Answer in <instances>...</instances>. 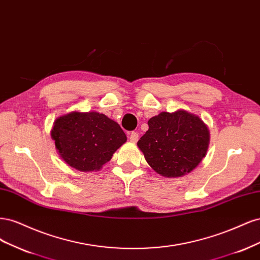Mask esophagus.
Masks as SVG:
<instances>
[{"mask_svg": "<svg viewBox=\"0 0 260 260\" xmlns=\"http://www.w3.org/2000/svg\"><path fill=\"white\" fill-rule=\"evenodd\" d=\"M129 139H130L131 142H133V143L138 142V140H139V133H138V132H131L130 135H129Z\"/></svg>", "mask_w": 260, "mask_h": 260, "instance_id": "obj_1", "label": "esophagus"}]
</instances>
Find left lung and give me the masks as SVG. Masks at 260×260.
I'll return each mask as SVG.
<instances>
[{
	"instance_id": "left-lung-1",
	"label": "left lung",
	"mask_w": 260,
	"mask_h": 260,
	"mask_svg": "<svg viewBox=\"0 0 260 260\" xmlns=\"http://www.w3.org/2000/svg\"><path fill=\"white\" fill-rule=\"evenodd\" d=\"M148 130L138 141L145 160L157 174L179 178L194 170L206 156L209 130L201 118L178 109L162 112L147 121Z\"/></svg>"
}]
</instances>
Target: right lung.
I'll return each instance as SVG.
<instances>
[{
    "label": "right lung",
    "instance_id": "right-lung-1",
    "mask_svg": "<svg viewBox=\"0 0 260 260\" xmlns=\"http://www.w3.org/2000/svg\"><path fill=\"white\" fill-rule=\"evenodd\" d=\"M52 140L60 158L82 171H99L127 141L120 125L98 112H70L54 121Z\"/></svg>",
    "mask_w": 260,
    "mask_h": 260
}]
</instances>
